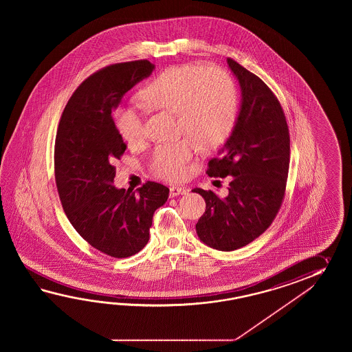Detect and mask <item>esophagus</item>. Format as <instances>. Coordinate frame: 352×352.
<instances>
[{"mask_svg": "<svg viewBox=\"0 0 352 352\" xmlns=\"http://www.w3.org/2000/svg\"><path fill=\"white\" fill-rule=\"evenodd\" d=\"M187 191H188V190L185 188V187L173 186L170 188V197L187 194Z\"/></svg>", "mask_w": 352, "mask_h": 352, "instance_id": "1", "label": "esophagus"}]
</instances>
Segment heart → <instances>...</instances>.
Listing matches in <instances>:
<instances>
[{
  "instance_id": "b5f03b06",
  "label": "heart",
  "mask_w": 352,
  "mask_h": 352,
  "mask_svg": "<svg viewBox=\"0 0 352 352\" xmlns=\"http://www.w3.org/2000/svg\"><path fill=\"white\" fill-rule=\"evenodd\" d=\"M144 104L153 111L176 116L179 133L190 135L201 148H214L225 142L235 127L239 96L232 76L219 67L182 64L167 67L140 93ZM116 128L129 144L146 137L141 113L122 108L114 116ZM195 144L190 138L161 144L151 157V171L158 179L177 181L186 176Z\"/></svg>"
}]
</instances>
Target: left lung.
<instances>
[{
	"label": "left lung",
	"mask_w": 352,
	"mask_h": 352,
	"mask_svg": "<svg viewBox=\"0 0 352 352\" xmlns=\"http://www.w3.org/2000/svg\"><path fill=\"white\" fill-rule=\"evenodd\" d=\"M228 64L239 80L243 102L232 135L210 160L206 173L229 176V194L192 190L206 202L196 232L202 243L223 252L245 247L270 228L285 200L291 157L289 129L276 94L235 60L228 58Z\"/></svg>",
	"instance_id": "8db88e82"
}]
</instances>
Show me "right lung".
I'll return each instance as SVG.
<instances>
[{
	"mask_svg": "<svg viewBox=\"0 0 352 352\" xmlns=\"http://www.w3.org/2000/svg\"><path fill=\"white\" fill-rule=\"evenodd\" d=\"M153 69L148 60H135L90 75L67 100L56 131L54 170L63 209L82 239L113 258L142 250L153 214L170 192L153 181L137 192L112 185L113 164L126 151L112 111Z\"/></svg>",
	"mask_w": 352,
	"mask_h": 352,
	"instance_id": "1",
	"label": "right lung"
}]
</instances>
